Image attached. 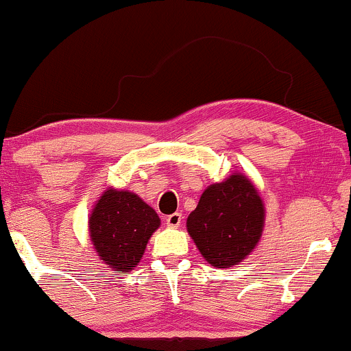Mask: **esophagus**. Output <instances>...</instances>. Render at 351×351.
<instances>
[{
    "instance_id": "obj_1",
    "label": "esophagus",
    "mask_w": 351,
    "mask_h": 351,
    "mask_svg": "<svg viewBox=\"0 0 351 351\" xmlns=\"http://www.w3.org/2000/svg\"><path fill=\"white\" fill-rule=\"evenodd\" d=\"M180 221H182V215L180 213H172V215L166 217V225L171 226V228H177L180 225Z\"/></svg>"
}]
</instances>
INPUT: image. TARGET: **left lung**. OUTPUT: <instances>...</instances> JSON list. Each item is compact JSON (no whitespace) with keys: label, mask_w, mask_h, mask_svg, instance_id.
Listing matches in <instances>:
<instances>
[{"label":"left lung","mask_w":351,"mask_h":351,"mask_svg":"<svg viewBox=\"0 0 351 351\" xmlns=\"http://www.w3.org/2000/svg\"><path fill=\"white\" fill-rule=\"evenodd\" d=\"M263 226L265 204L243 174L208 185L187 218L189 234L205 261L215 267L241 263L258 245Z\"/></svg>","instance_id":"left-lung-1"}]
</instances>
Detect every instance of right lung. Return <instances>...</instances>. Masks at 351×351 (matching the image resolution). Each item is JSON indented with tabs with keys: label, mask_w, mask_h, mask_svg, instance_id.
Returning a JSON list of instances; mask_svg holds the SVG:
<instances>
[{
	"label": "right lung",
	"mask_w": 351,
	"mask_h": 351,
	"mask_svg": "<svg viewBox=\"0 0 351 351\" xmlns=\"http://www.w3.org/2000/svg\"><path fill=\"white\" fill-rule=\"evenodd\" d=\"M160 220L154 208L128 191L108 189L88 218L90 240L111 269L131 271L141 261L151 234Z\"/></svg>",
	"instance_id": "1"
}]
</instances>
